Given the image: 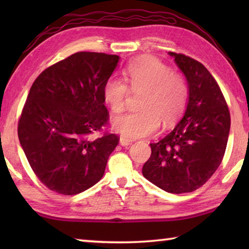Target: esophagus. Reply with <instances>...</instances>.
Listing matches in <instances>:
<instances>
[{
    "instance_id": "esophagus-1",
    "label": "esophagus",
    "mask_w": 249,
    "mask_h": 249,
    "mask_svg": "<svg viewBox=\"0 0 249 249\" xmlns=\"http://www.w3.org/2000/svg\"><path fill=\"white\" fill-rule=\"evenodd\" d=\"M120 144H121L122 146L126 147V146H129L130 144H132V141L126 140V138H124V137H121V138H120Z\"/></svg>"
}]
</instances>
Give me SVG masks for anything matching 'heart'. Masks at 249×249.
I'll list each match as a JSON object with an SVG mask.
<instances>
[{
    "label": "heart",
    "mask_w": 249,
    "mask_h": 249,
    "mask_svg": "<svg viewBox=\"0 0 249 249\" xmlns=\"http://www.w3.org/2000/svg\"><path fill=\"white\" fill-rule=\"evenodd\" d=\"M126 79L134 92H142L140 109L112 120V127L126 140H136L155 133L160 123L170 127L182 115L188 104L189 87L182 74L172 72L156 58H145L130 64ZM128 87L123 80L111 77L103 88V98L113 112L124 108Z\"/></svg>",
    "instance_id": "b5f03b06"
}]
</instances>
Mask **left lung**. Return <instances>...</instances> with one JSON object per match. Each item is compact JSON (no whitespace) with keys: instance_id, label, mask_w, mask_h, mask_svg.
<instances>
[{"instance_id":"8db88e82","label":"left lung","mask_w":249,"mask_h":249,"mask_svg":"<svg viewBox=\"0 0 249 249\" xmlns=\"http://www.w3.org/2000/svg\"><path fill=\"white\" fill-rule=\"evenodd\" d=\"M189 87L184 115L157 142L142 166V176L169 193L192 192L203 185L224 157L231 128L226 101L215 79L201 64L182 53H169Z\"/></svg>"}]
</instances>
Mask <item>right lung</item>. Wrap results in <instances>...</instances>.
Listing matches in <instances>:
<instances>
[{
  "label": "right lung",
  "mask_w": 249,
  "mask_h": 249,
  "mask_svg": "<svg viewBox=\"0 0 249 249\" xmlns=\"http://www.w3.org/2000/svg\"><path fill=\"white\" fill-rule=\"evenodd\" d=\"M119 61L116 54L75 53L34 81L18 138L33 171L52 191L78 195L103 177L120 140L115 134L91 135L108 121L103 88Z\"/></svg>",
  "instance_id": "obj_1"
}]
</instances>
